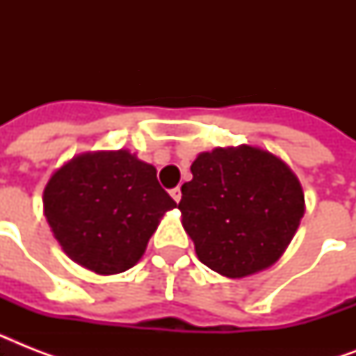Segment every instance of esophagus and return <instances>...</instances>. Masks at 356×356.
I'll use <instances>...</instances> for the list:
<instances>
[{
  "mask_svg": "<svg viewBox=\"0 0 356 356\" xmlns=\"http://www.w3.org/2000/svg\"><path fill=\"white\" fill-rule=\"evenodd\" d=\"M170 194H172V197H173V201H175V203H179V201H181V188H172L170 190Z\"/></svg>",
  "mask_w": 356,
  "mask_h": 356,
  "instance_id": "34e87169",
  "label": "esophagus"
}]
</instances>
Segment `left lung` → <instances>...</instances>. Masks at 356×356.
<instances>
[{
  "label": "left lung",
  "mask_w": 356,
  "mask_h": 356,
  "mask_svg": "<svg viewBox=\"0 0 356 356\" xmlns=\"http://www.w3.org/2000/svg\"><path fill=\"white\" fill-rule=\"evenodd\" d=\"M190 170L194 177L181 186L179 211L197 259L231 279L273 264L305 212L292 170L251 145L201 153Z\"/></svg>",
  "instance_id": "8db88e82"
}]
</instances>
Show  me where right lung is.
Here are the masks:
<instances>
[{
    "label": "right lung",
    "mask_w": 356,
    "mask_h": 356,
    "mask_svg": "<svg viewBox=\"0 0 356 356\" xmlns=\"http://www.w3.org/2000/svg\"><path fill=\"white\" fill-rule=\"evenodd\" d=\"M175 205L155 168L125 149L75 156L44 190L47 223L64 253L99 275L133 268Z\"/></svg>",
    "instance_id": "add662e5"
}]
</instances>
